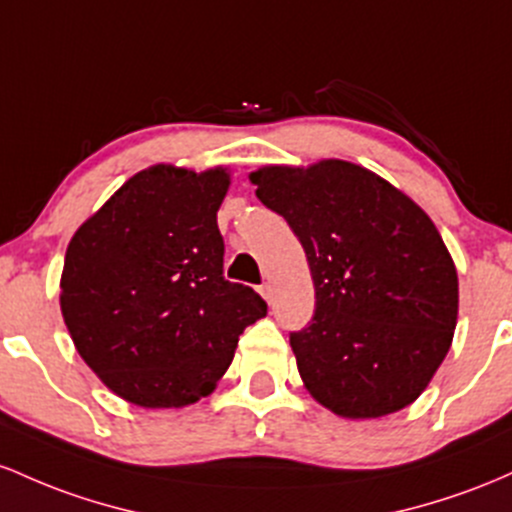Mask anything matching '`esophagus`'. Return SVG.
Returning <instances> with one entry per match:
<instances>
[{
  "instance_id": "34e87169",
  "label": "esophagus",
  "mask_w": 512,
  "mask_h": 512,
  "mask_svg": "<svg viewBox=\"0 0 512 512\" xmlns=\"http://www.w3.org/2000/svg\"><path fill=\"white\" fill-rule=\"evenodd\" d=\"M258 292H261V295H263V300L273 302V287H271V283H263L261 287H258Z\"/></svg>"
}]
</instances>
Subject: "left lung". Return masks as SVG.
Listing matches in <instances>:
<instances>
[{
    "instance_id": "left-lung-1",
    "label": "left lung",
    "mask_w": 512,
    "mask_h": 512,
    "mask_svg": "<svg viewBox=\"0 0 512 512\" xmlns=\"http://www.w3.org/2000/svg\"><path fill=\"white\" fill-rule=\"evenodd\" d=\"M307 254L314 317L290 333L309 394L346 418L394 413L428 387L457 324V271L430 217L341 159L251 174Z\"/></svg>"
}]
</instances>
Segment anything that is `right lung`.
<instances>
[{"label": "right lung", "mask_w": 512, "mask_h": 512, "mask_svg": "<svg viewBox=\"0 0 512 512\" xmlns=\"http://www.w3.org/2000/svg\"><path fill=\"white\" fill-rule=\"evenodd\" d=\"M227 171L152 166L77 229L60 307L84 363L145 409L210 394L268 304L225 278Z\"/></svg>", "instance_id": "1"}]
</instances>
